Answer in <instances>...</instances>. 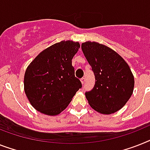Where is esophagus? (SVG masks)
<instances>
[{"label":"esophagus","instance_id":"1","mask_svg":"<svg viewBox=\"0 0 150 150\" xmlns=\"http://www.w3.org/2000/svg\"><path fill=\"white\" fill-rule=\"evenodd\" d=\"M80 81H81L82 84H83L84 83H85V78H84V77L81 78V79H80Z\"/></svg>","mask_w":150,"mask_h":150}]
</instances>
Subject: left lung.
I'll use <instances>...</instances> for the list:
<instances>
[{"label":"left lung","instance_id":"obj_1","mask_svg":"<svg viewBox=\"0 0 150 150\" xmlns=\"http://www.w3.org/2000/svg\"><path fill=\"white\" fill-rule=\"evenodd\" d=\"M81 48L95 76L94 86L85 93L89 104L103 114L117 112L133 94L134 77L130 68L106 46L88 41Z\"/></svg>","mask_w":150,"mask_h":150}]
</instances>
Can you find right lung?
<instances>
[{
    "mask_svg": "<svg viewBox=\"0 0 150 150\" xmlns=\"http://www.w3.org/2000/svg\"><path fill=\"white\" fill-rule=\"evenodd\" d=\"M79 48V43L70 40L55 44L42 51L27 68L24 91L38 111L58 115L82 87L72 66Z\"/></svg>",
    "mask_w": 150,
    "mask_h": 150,
    "instance_id": "right-lung-1",
    "label": "right lung"
}]
</instances>
